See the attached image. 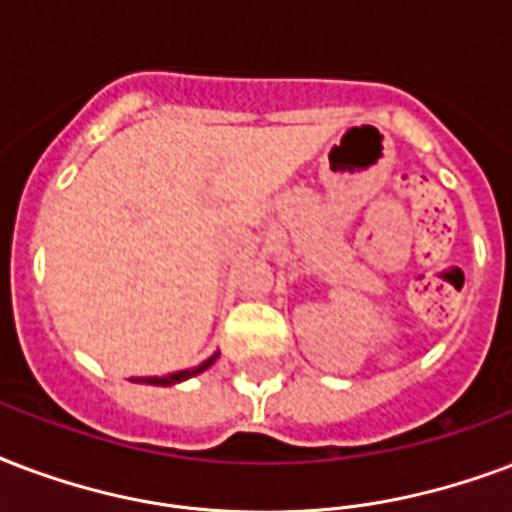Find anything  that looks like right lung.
<instances>
[{"label":"right lung","instance_id":"add662e5","mask_svg":"<svg viewBox=\"0 0 512 512\" xmlns=\"http://www.w3.org/2000/svg\"><path fill=\"white\" fill-rule=\"evenodd\" d=\"M220 357V351H214L209 360H204L201 365H195V368H187V370H179V373H169V376H147V378H134L139 384H152V386H174L179 381H187V378L198 376V373H204L206 368H212L214 360Z\"/></svg>","mask_w":512,"mask_h":512}]
</instances>
